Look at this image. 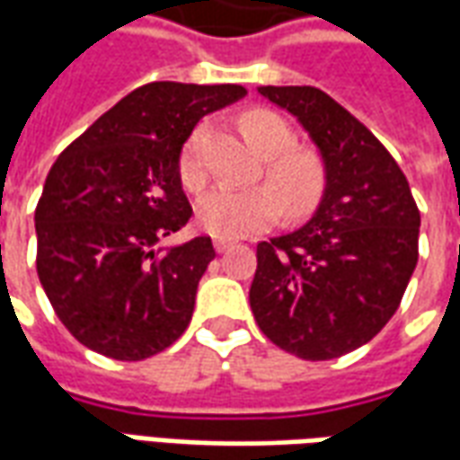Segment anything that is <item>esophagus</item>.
<instances>
[{"label": "esophagus", "instance_id": "esophagus-1", "mask_svg": "<svg viewBox=\"0 0 460 460\" xmlns=\"http://www.w3.org/2000/svg\"><path fill=\"white\" fill-rule=\"evenodd\" d=\"M231 246H234V239H229V236H221V234L214 236V249H217V253H224V251H229Z\"/></svg>", "mask_w": 460, "mask_h": 460}]
</instances>
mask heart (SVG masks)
Listing matches in <instances>:
<instances>
[{
    "instance_id": "heart-1",
    "label": "heart",
    "mask_w": 460,
    "mask_h": 460,
    "mask_svg": "<svg viewBox=\"0 0 460 460\" xmlns=\"http://www.w3.org/2000/svg\"><path fill=\"white\" fill-rule=\"evenodd\" d=\"M241 128L263 157L266 174L273 184L229 187L221 184L207 191L197 204L199 224L211 234L243 236L266 226L280 214L305 217L323 197L325 164L318 152L293 145V130L273 111L253 108L241 115ZM180 180L184 190L199 191L207 184V164L201 157V128L191 132L180 152Z\"/></svg>"
}]
</instances>
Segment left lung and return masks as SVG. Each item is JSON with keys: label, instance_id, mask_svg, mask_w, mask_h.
I'll use <instances>...</instances> for the list:
<instances>
[{"label": "left lung", "instance_id": "8db88e82", "mask_svg": "<svg viewBox=\"0 0 460 460\" xmlns=\"http://www.w3.org/2000/svg\"><path fill=\"white\" fill-rule=\"evenodd\" d=\"M308 130L325 164L313 219L261 241L249 303L261 332L300 359H335L375 338L419 261L421 217L382 142L313 85H261Z\"/></svg>", "mask_w": 460, "mask_h": 460}]
</instances>
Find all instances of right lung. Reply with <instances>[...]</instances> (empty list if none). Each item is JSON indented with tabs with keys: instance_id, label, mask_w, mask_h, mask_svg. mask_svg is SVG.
<instances>
[{
	"instance_id": "obj_1",
	"label": "right lung",
	"mask_w": 460,
	"mask_h": 460,
	"mask_svg": "<svg viewBox=\"0 0 460 460\" xmlns=\"http://www.w3.org/2000/svg\"><path fill=\"white\" fill-rule=\"evenodd\" d=\"M243 85H140L66 147L36 204V273L56 315L98 355L137 362L187 330L209 236L164 246L190 221L181 145Z\"/></svg>"
}]
</instances>
